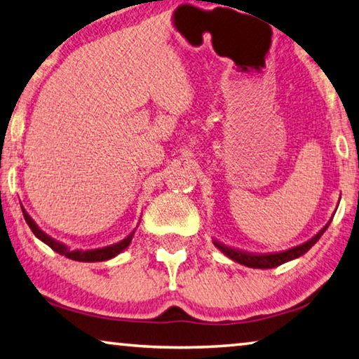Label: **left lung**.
<instances>
[{
    "label": "left lung",
    "instance_id": "8db88e82",
    "mask_svg": "<svg viewBox=\"0 0 359 359\" xmlns=\"http://www.w3.org/2000/svg\"><path fill=\"white\" fill-rule=\"evenodd\" d=\"M331 220H329L327 224L324 225L323 229L311 238V240L299 244V246H295V248L286 249V251H280V252L254 254V252H246V251H240V249L225 246L224 243H220L217 240H212V241H214V246L217 248L220 252H224L226 257H230L231 260L238 262V264L251 266V269H275V266H278V265L286 264V262L297 259V257H300V255H304L305 252H309L310 248L315 246L318 240H320V238L323 236V233L327 230V226H329V224H331Z\"/></svg>",
    "mask_w": 359,
    "mask_h": 359
}]
</instances>
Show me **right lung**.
<instances>
[{"instance_id":"obj_1","label":"right lung","mask_w":359,"mask_h":359,"mask_svg":"<svg viewBox=\"0 0 359 359\" xmlns=\"http://www.w3.org/2000/svg\"><path fill=\"white\" fill-rule=\"evenodd\" d=\"M22 212H24V219L30 226L33 235H35L38 240H41L44 244H48L50 249H54L55 252H59L60 255H65V257L72 259V260H76V262H104V260H110L113 257H116L118 254H121L124 249H126L130 241H133V236H134V231H130L129 235L121 240L119 243L115 244H110V246H105V248H97V249H88V251H83V249H75V251H72L70 248L67 246V244L60 243L54 240V238H50L49 235H46L39 226L36 225V222L33 220L30 215H28L27 210L22 208Z\"/></svg>"}]
</instances>
